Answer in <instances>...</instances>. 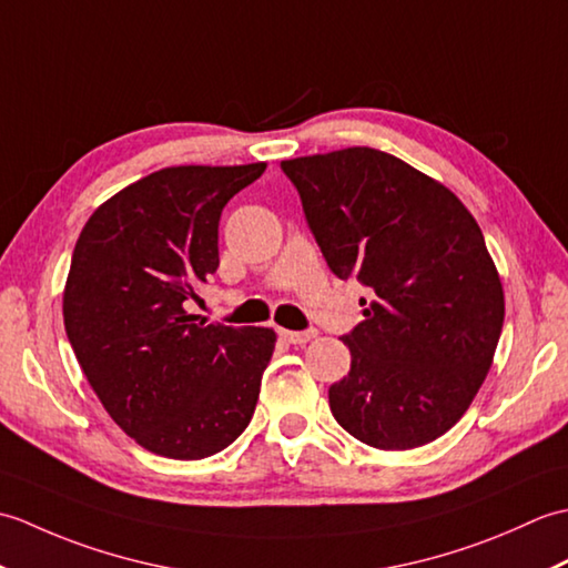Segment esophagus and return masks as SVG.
I'll list each match as a JSON object with an SVG mask.
<instances>
[{"label": "esophagus", "mask_w": 568, "mask_h": 568, "mask_svg": "<svg viewBox=\"0 0 568 568\" xmlns=\"http://www.w3.org/2000/svg\"><path fill=\"white\" fill-rule=\"evenodd\" d=\"M317 332L315 329H305V332H293V329H281V339L287 344H307L310 339H315Z\"/></svg>", "instance_id": "1"}]
</instances>
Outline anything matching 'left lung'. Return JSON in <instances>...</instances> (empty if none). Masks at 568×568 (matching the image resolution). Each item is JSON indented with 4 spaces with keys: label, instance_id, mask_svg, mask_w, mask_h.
Segmentation results:
<instances>
[{
    "label": "left lung",
    "instance_id": "1",
    "mask_svg": "<svg viewBox=\"0 0 568 568\" xmlns=\"http://www.w3.org/2000/svg\"><path fill=\"white\" fill-rule=\"evenodd\" d=\"M336 277L368 287L342 336L352 371L334 419L368 446L415 449L474 400L503 332V285L480 226L452 190L395 155L354 146L281 163Z\"/></svg>",
    "mask_w": 568,
    "mask_h": 568
}]
</instances>
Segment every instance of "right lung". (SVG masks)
Masks as SVG:
<instances>
[{
  "instance_id": "obj_1",
  "label": "right lung",
  "mask_w": 568,
  "mask_h": 568,
  "mask_svg": "<svg viewBox=\"0 0 568 568\" xmlns=\"http://www.w3.org/2000/svg\"><path fill=\"white\" fill-rule=\"evenodd\" d=\"M263 171L163 168L94 210L72 251L68 342L110 417L159 456L222 452L256 409L275 332L204 324L185 303L220 265L224 204Z\"/></svg>"
}]
</instances>
